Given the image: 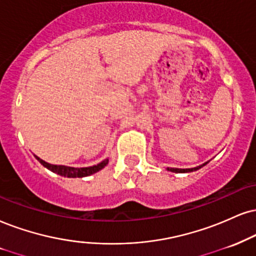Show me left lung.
<instances>
[{
	"label": "left lung",
	"mask_w": 256,
	"mask_h": 256,
	"mask_svg": "<svg viewBox=\"0 0 256 256\" xmlns=\"http://www.w3.org/2000/svg\"><path fill=\"white\" fill-rule=\"evenodd\" d=\"M208 162L203 164V165H200L197 167H194V168H174V167H171V168H167V171H171V172H174V173H188V172H194V171H197V170L202 168V167L206 165Z\"/></svg>",
	"instance_id": "obj_1"
}]
</instances>
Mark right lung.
Returning <instances> with one entry per match:
<instances>
[{
	"mask_svg": "<svg viewBox=\"0 0 256 256\" xmlns=\"http://www.w3.org/2000/svg\"><path fill=\"white\" fill-rule=\"evenodd\" d=\"M36 156V159L39 162L41 165L46 168H48L50 171L53 173H56V174L62 176H68V178H83V176H88L94 174V173L100 171V170L104 168L106 165H108L109 159H104L103 162H100L97 165L90 166V167H70V166H64V165H52V164H48L44 162L42 159H40L39 156Z\"/></svg>",
	"mask_w": 256,
	"mask_h": 256,
	"instance_id": "right-lung-1",
	"label": "right lung"
}]
</instances>
